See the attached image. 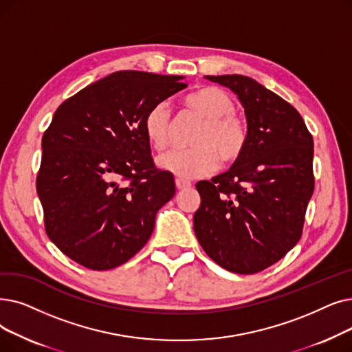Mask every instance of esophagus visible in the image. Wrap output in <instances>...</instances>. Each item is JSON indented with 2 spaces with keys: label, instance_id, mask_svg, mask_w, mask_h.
Masks as SVG:
<instances>
[{
  "label": "esophagus",
  "instance_id": "1",
  "mask_svg": "<svg viewBox=\"0 0 352 352\" xmlns=\"http://www.w3.org/2000/svg\"><path fill=\"white\" fill-rule=\"evenodd\" d=\"M175 186H177L178 190H187V188L191 187V184H190L188 181L181 179V178H177V179H175Z\"/></svg>",
  "mask_w": 352,
  "mask_h": 352
}]
</instances>
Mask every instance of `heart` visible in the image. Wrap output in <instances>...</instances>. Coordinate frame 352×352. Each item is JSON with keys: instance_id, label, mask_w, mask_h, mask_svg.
Segmentation results:
<instances>
[{"instance_id": "obj_1", "label": "heart", "mask_w": 352, "mask_h": 352, "mask_svg": "<svg viewBox=\"0 0 352 352\" xmlns=\"http://www.w3.org/2000/svg\"><path fill=\"white\" fill-rule=\"evenodd\" d=\"M186 103L204 119L192 138V148L173 149L158 158L162 170L179 178L203 177L216 170L219 158L224 165L241 158L249 144L248 124L236 111L234 99L226 90L214 86L201 87L186 98ZM146 138L162 151L171 142L173 113L168 102H158L144 119Z\"/></svg>"}]
</instances>
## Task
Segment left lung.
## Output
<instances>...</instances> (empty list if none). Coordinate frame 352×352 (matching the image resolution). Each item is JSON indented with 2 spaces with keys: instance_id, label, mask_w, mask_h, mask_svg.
Here are the masks:
<instances>
[{
  "instance_id": "obj_1",
  "label": "left lung",
  "mask_w": 352,
  "mask_h": 352,
  "mask_svg": "<svg viewBox=\"0 0 352 352\" xmlns=\"http://www.w3.org/2000/svg\"><path fill=\"white\" fill-rule=\"evenodd\" d=\"M206 78L237 95L249 144L230 170L197 182L194 232L219 266L252 274L280 261L302 236L315 187L314 140L294 106L254 79Z\"/></svg>"
}]
</instances>
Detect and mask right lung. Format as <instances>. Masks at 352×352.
<instances>
[{
    "label": "right lung",
    "mask_w": 352,
    "mask_h": 352,
    "mask_svg": "<svg viewBox=\"0 0 352 352\" xmlns=\"http://www.w3.org/2000/svg\"><path fill=\"white\" fill-rule=\"evenodd\" d=\"M181 76L122 70L65 100L41 140L36 179L49 239L91 270L128 262L149 240L157 211L175 194L155 166L144 119L186 89Z\"/></svg>",
    "instance_id": "1"
}]
</instances>
